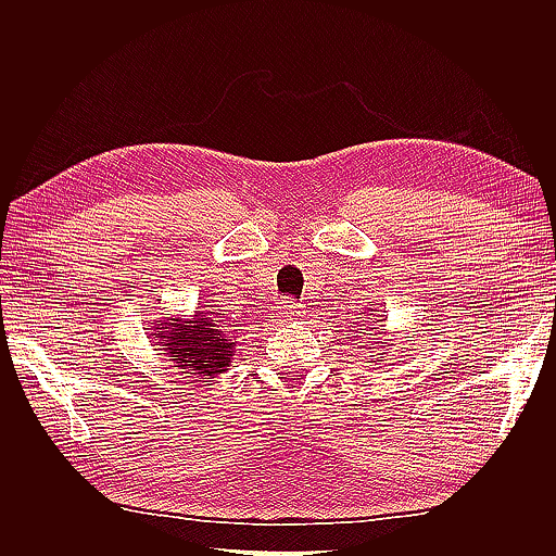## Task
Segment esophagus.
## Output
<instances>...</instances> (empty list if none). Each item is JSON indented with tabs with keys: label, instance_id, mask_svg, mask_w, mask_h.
Listing matches in <instances>:
<instances>
[{
	"label": "esophagus",
	"instance_id": "esophagus-1",
	"mask_svg": "<svg viewBox=\"0 0 556 556\" xmlns=\"http://www.w3.org/2000/svg\"><path fill=\"white\" fill-rule=\"evenodd\" d=\"M278 308H280L278 315L282 319H299L301 315H304V306L294 304V301H282V306H278Z\"/></svg>",
	"mask_w": 556,
	"mask_h": 556
}]
</instances>
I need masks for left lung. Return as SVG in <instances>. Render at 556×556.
<instances>
[{
    "label": "left lung",
    "mask_w": 556,
    "mask_h": 556,
    "mask_svg": "<svg viewBox=\"0 0 556 556\" xmlns=\"http://www.w3.org/2000/svg\"><path fill=\"white\" fill-rule=\"evenodd\" d=\"M380 362H382V359H380Z\"/></svg>",
    "instance_id": "left-lung-1"
}]
</instances>
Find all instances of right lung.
<instances>
[{
  "label": "right lung",
  "instance_id": "add662e5",
  "mask_svg": "<svg viewBox=\"0 0 556 556\" xmlns=\"http://www.w3.org/2000/svg\"><path fill=\"white\" fill-rule=\"evenodd\" d=\"M150 325V336L164 345L160 350L172 357L169 362L178 366V374H192L211 382V378L229 371L237 341L208 311H194L190 317H157Z\"/></svg>",
  "mask_w": 556,
  "mask_h": 556
}]
</instances>
